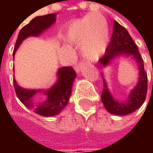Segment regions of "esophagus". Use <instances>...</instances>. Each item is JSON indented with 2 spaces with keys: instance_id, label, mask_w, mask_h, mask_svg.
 Returning a JSON list of instances; mask_svg holds the SVG:
<instances>
[{
  "instance_id": "1",
  "label": "esophagus",
  "mask_w": 153,
  "mask_h": 153,
  "mask_svg": "<svg viewBox=\"0 0 153 153\" xmlns=\"http://www.w3.org/2000/svg\"><path fill=\"white\" fill-rule=\"evenodd\" d=\"M82 66H83V63H79L78 65H76V66H75V71H76L77 73H79V72L81 70Z\"/></svg>"
}]
</instances>
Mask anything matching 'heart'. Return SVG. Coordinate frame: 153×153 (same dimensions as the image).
Wrapping results in <instances>:
<instances>
[{"instance_id":"1","label":"heart","mask_w":153,"mask_h":153,"mask_svg":"<svg viewBox=\"0 0 153 153\" xmlns=\"http://www.w3.org/2000/svg\"><path fill=\"white\" fill-rule=\"evenodd\" d=\"M109 38L108 23L100 14H89L74 20L64 34L67 42L80 44L82 55L88 60H97L105 54Z\"/></svg>"}]
</instances>
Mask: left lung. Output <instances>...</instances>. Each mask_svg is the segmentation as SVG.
Returning a JSON list of instances; mask_svg holds the SVG:
<instances>
[{"label":"left lung","mask_w":153,"mask_h":153,"mask_svg":"<svg viewBox=\"0 0 153 153\" xmlns=\"http://www.w3.org/2000/svg\"><path fill=\"white\" fill-rule=\"evenodd\" d=\"M117 57H131L136 60L139 70L137 84L131 90L127 100L119 102L113 98L102 74L104 88L101 98L105 109L110 113L124 116L134 112L143 104L147 93V74L143 68V58L133 39L126 28L120 25L117 21H114L113 33L110 44L107 47L105 56L100 58L99 63L103 67H106Z\"/></svg>","instance_id":"left-lung-1"}]
</instances>
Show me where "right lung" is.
Here are the masks:
<instances>
[{
  "mask_svg": "<svg viewBox=\"0 0 153 153\" xmlns=\"http://www.w3.org/2000/svg\"><path fill=\"white\" fill-rule=\"evenodd\" d=\"M56 14H48L36 16L28 25H25L19 32L16 42L13 55L24 40L30 36H39L45 30L48 29L56 22ZM57 79L48 89H27L20 87L14 79L15 91L22 104L35 113L51 117L58 115L69 103L72 94L74 80L76 73L72 67H61L57 71ZM42 92L43 95H40Z\"/></svg>",
  "mask_w": 153,
  "mask_h": 153,
  "instance_id": "1",
  "label": "right lung"
}]
</instances>
